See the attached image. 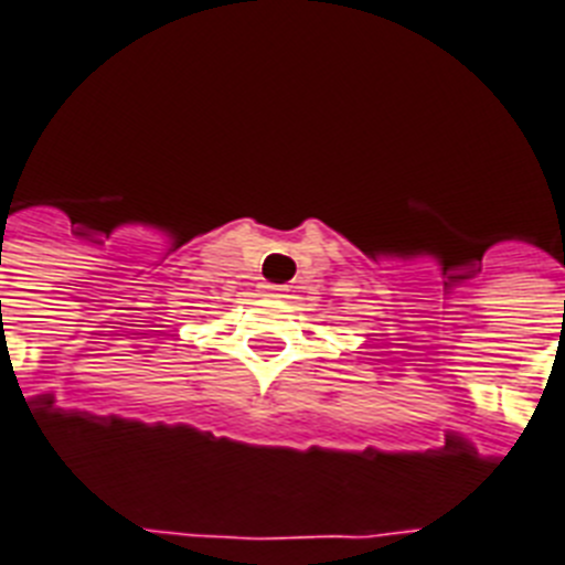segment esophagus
I'll return each mask as SVG.
<instances>
[{
  "label": "esophagus",
  "mask_w": 565,
  "mask_h": 565,
  "mask_svg": "<svg viewBox=\"0 0 565 565\" xmlns=\"http://www.w3.org/2000/svg\"><path fill=\"white\" fill-rule=\"evenodd\" d=\"M264 296L284 298V296H287V290H284V287H275V284H267V287H264Z\"/></svg>",
  "instance_id": "obj_1"
}]
</instances>
